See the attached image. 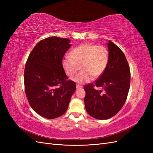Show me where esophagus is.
<instances>
[{
    "mask_svg": "<svg viewBox=\"0 0 153 153\" xmlns=\"http://www.w3.org/2000/svg\"><path fill=\"white\" fill-rule=\"evenodd\" d=\"M76 89H80V88H82L83 86H82V85H80L79 84H76Z\"/></svg>",
    "mask_w": 153,
    "mask_h": 153,
    "instance_id": "esophagus-1",
    "label": "esophagus"
}]
</instances>
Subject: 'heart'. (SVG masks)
<instances>
[{
    "label": "heart",
    "mask_w": 153,
    "mask_h": 153,
    "mask_svg": "<svg viewBox=\"0 0 153 153\" xmlns=\"http://www.w3.org/2000/svg\"><path fill=\"white\" fill-rule=\"evenodd\" d=\"M69 55L70 57L62 59V68L66 75L71 77L78 71L80 66L82 71L72 78L73 81L80 84L89 82L92 77L101 76L108 63V51L103 46L82 44L74 48Z\"/></svg>",
    "instance_id": "b5f03b06"
}]
</instances>
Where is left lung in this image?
Returning a JSON list of instances; mask_svg holds the SVG:
<instances>
[{"instance_id":"1","label":"left lung","mask_w":153,"mask_h":153,"mask_svg":"<svg viewBox=\"0 0 153 153\" xmlns=\"http://www.w3.org/2000/svg\"><path fill=\"white\" fill-rule=\"evenodd\" d=\"M109 59L107 67L94 85L85 86L84 99L87 112L99 120L110 119L122 108L126 100L130 85V70L126 57L116 45L110 41L107 44ZM94 86L101 87L96 90Z\"/></svg>"}]
</instances>
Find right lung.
<instances>
[{
  "label": "right lung",
  "mask_w": 153,
  "mask_h": 153,
  "mask_svg": "<svg viewBox=\"0 0 153 153\" xmlns=\"http://www.w3.org/2000/svg\"><path fill=\"white\" fill-rule=\"evenodd\" d=\"M70 40L49 37L32 50L24 72L25 91L35 112L47 119H55L66 112L76 90L75 83L66 80L62 66L64 54L71 47Z\"/></svg>",
  "instance_id": "add662e5"
}]
</instances>
